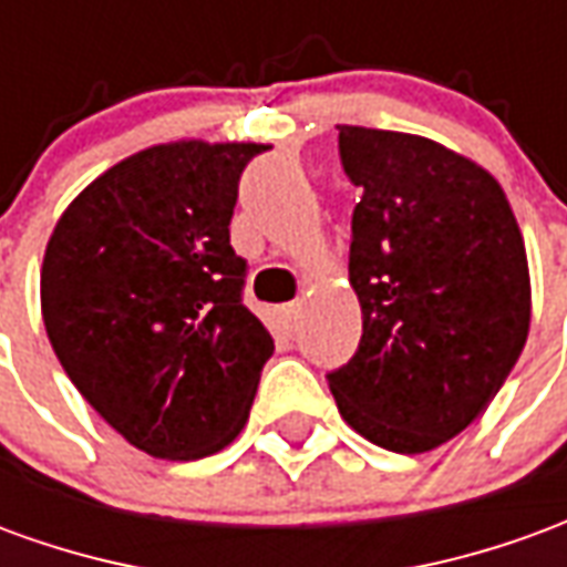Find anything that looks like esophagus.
Here are the masks:
<instances>
[{"label": "esophagus", "instance_id": "1", "mask_svg": "<svg viewBox=\"0 0 567 567\" xmlns=\"http://www.w3.org/2000/svg\"><path fill=\"white\" fill-rule=\"evenodd\" d=\"M285 316V324L291 328V331H297V324H300V319H303V303L297 300V303H288V307L282 309Z\"/></svg>", "mask_w": 567, "mask_h": 567}]
</instances>
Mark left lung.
I'll use <instances>...</instances> for the list:
<instances>
[{
	"mask_svg": "<svg viewBox=\"0 0 567 567\" xmlns=\"http://www.w3.org/2000/svg\"><path fill=\"white\" fill-rule=\"evenodd\" d=\"M340 161L364 190L349 246L361 343L328 385L361 437L427 452L486 410L523 352V234L498 182L437 142L343 124Z\"/></svg>",
	"mask_w": 567,
	"mask_h": 567,
	"instance_id": "left-lung-1",
	"label": "left lung"
}]
</instances>
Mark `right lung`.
I'll return each instance as SVG.
<instances>
[{
	"label": "right lung",
	"instance_id": "1",
	"mask_svg": "<svg viewBox=\"0 0 567 567\" xmlns=\"http://www.w3.org/2000/svg\"><path fill=\"white\" fill-rule=\"evenodd\" d=\"M264 145H154L81 190L42 264L60 364L121 437L190 462L243 431L272 337L230 246L239 175Z\"/></svg>",
	"mask_w": 567,
	"mask_h": 567
}]
</instances>
